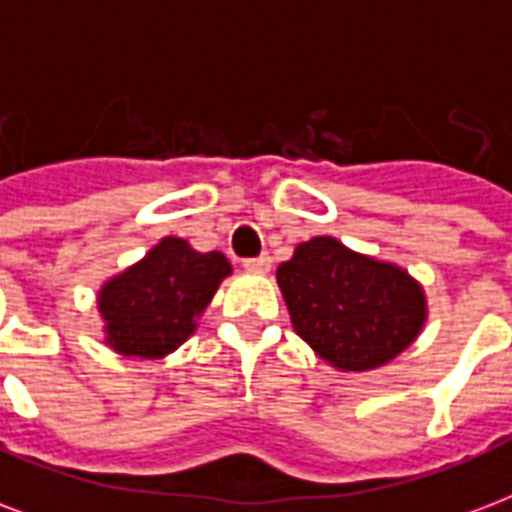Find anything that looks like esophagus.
<instances>
[{"label":"esophagus","mask_w":512,"mask_h":512,"mask_svg":"<svg viewBox=\"0 0 512 512\" xmlns=\"http://www.w3.org/2000/svg\"><path fill=\"white\" fill-rule=\"evenodd\" d=\"M244 268H247V271H255V273L271 271V257H268V255L247 257V260H244Z\"/></svg>","instance_id":"1"}]
</instances>
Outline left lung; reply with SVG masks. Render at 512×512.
I'll return each instance as SVG.
<instances>
[{
  "label": "left lung",
  "mask_w": 512,
  "mask_h": 512,
  "mask_svg": "<svg viewBox=\"0 0 512 512\" xmlns=\"http://www.w3.org/2000/svg\"><path fill=\"white\" fill-rule=\"evenodd\" d=\"M292 327L322 360L370 370L408 349L424 325V292L397 265L357 255L330 236L295 249L276 271Z\"/></svg>",
  "instance_id": "1"
}]
</instances>
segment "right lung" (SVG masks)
I'll list each match as a JSON object with an SVG mask.
<instances>
[{
  "mask_svg": "<svg viewBox=\"0 0 512 512\" xmlns=\"http://www.w3.org/2000/svg\"><path fill=\"white\" fill-rule=\"evenodd\" d=\"M228 273L220 252L201 255L187 241L163 239L142 263L104 284L99 311L109 346L126 357H166L190 338L195 317Z\"/></svg>",
  "mask_w": 512,
  "mask_h": 512,
  "instance_id": "right-lung-1",
  "label": "right lung"
}]
</instances>
